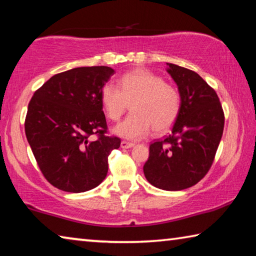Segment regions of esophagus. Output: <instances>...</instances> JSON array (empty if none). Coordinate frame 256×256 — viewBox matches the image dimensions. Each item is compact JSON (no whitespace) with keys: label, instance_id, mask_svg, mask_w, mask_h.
Masks as SVG:
<instances>
[{"label":"esophagus","instance_id":"1","mask_svg":"<svg viewBox=\"0 0 256 256\" xmlns=\"http://www.w3.org/2000/svg\"><path fill=\"white\" fill-rule=\"evenodd\" d=\"M134 145H135V144L130 143V142H127V140L121 142V148H132Z\"/></svg>","mask_w":256,"mask_h":256}]
</instances>
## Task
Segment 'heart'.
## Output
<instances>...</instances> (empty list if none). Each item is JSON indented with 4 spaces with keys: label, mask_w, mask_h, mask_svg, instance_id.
I'll use <instances>...</instances> for the list:
<instances>
[{
    "label": "heart",
    "mask_w": 256,
    "mask_h": 256,
    "mask_svg": "<svg viewBox=\"0 0 256 256\" xmlns=\"http://www.w3.org/2000/svg\"><path fill=\"white\" fill-rule=\"evenodd\" d=\"M100 102L111 121H118L132 104V114L114 128L116 135L130 140H142L152 129L156 132H166L182 110L179 90L145 69L124 74L120 88L106 84L100 90Z\"/></svg>",
    "instance_id": "b5f03b06"
}]
</instances>
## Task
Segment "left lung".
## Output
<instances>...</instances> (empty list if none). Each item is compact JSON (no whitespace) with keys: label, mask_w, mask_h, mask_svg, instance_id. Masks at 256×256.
<instances>
[{"label":"left lung","mask_w":256,"mask_h":256,"mask_svg":"<svg viewBox=\"0 0 256 256\" xmlns=\"http://www.w3.org/2000/svg\"><path fill=\"white\" fill-rule=\"evenodd\" d=\"M182 95V110L169 136L150 145L144 174L163 190H182L198 184L214 160L224 126L216 90L192 70L166 64Z\"/></svg>","instance_id":"8db88e82"}]
</instances>
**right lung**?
<instances>
[{
  "label": "right lung",
  "mask_w": 256,
  "mask_h": 256,
  "mask_svg": "<svg viewBox=\"0 0 256 256\" xmlns=\"http://www.w3.org/2000/svg\"><path fill=\"white\" fill-rule=\"evenodd\" d=\"M113 74L110 66H98L54 74L28 104L27 140L42 174L58 190L82 192L106 177L108 156L121 143L106 135L100 102V90Z\"/></svg>",
  "instance_id": "1"
}]
</instances>
